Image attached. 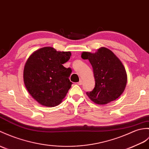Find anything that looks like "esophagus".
I'll return each mask as SVG.
<instances>
[{
	"instance_id": "esophagus-1",
	"label": "esophagus",
	"mask_w": 149,
	"mask_h": 149,
	"mask_svg": "<svg viewBox=\"0 0 149 149\" xmlns=\"http://www.w3.org/2000/svg\"><path fill=\"white\" fill-rule=\"evenodd\" d=\"M82 83H83V81H82V80H80V81H79L77 82V84H79V85H82Z\"/></svg>"
}]
</instances>
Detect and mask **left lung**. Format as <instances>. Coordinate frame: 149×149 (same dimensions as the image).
Segmentation results:
<instances>
[{
	"label": "left lung",
	"mask_w": 149,
	"mask_h": 149,
	"mask_svg": "<svg viewBox=\"0 0 149 149\" xmlns=\"http://www.w3.org/2000/svg\"><path fill=\"white\" fill-rule=\"evenodd\" d=\"M81 57L92 65L95 87L86 94L98 105H105L122 95L127 83L126 72L122 62L112 51L99 48L95 53L82 52Z\"/></svg>",
	"instance_id": "1"
}]
</instances>
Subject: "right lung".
<instances>
[{
    "instance_id": "obj_1",
    "label": "right lung",
    "mask_w": 149,
    "mask_h": 149,
    "mask_svg": "<svg viewBox=\"0 0 149 149\" xmlns=\"http://www.w3.org/2000/svg\"><path fill=\"white\" fill-rule=\"evenodd\" d=\"M70 51H57L44 47L30 55L25 65L23 80L27 91L40 105L53 107L60 104L72 82L70 68L63 64L69 60Z\"/></svg>"
}]
</instances>
